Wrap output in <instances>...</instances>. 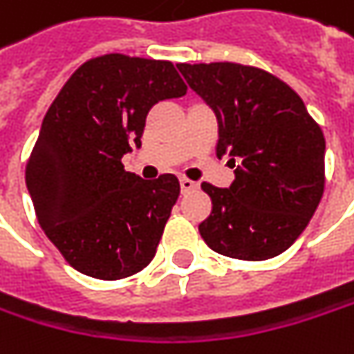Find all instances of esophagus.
Returning a JSON list of instances; mask_svg holds the SVG:
<instances>
[{"mask_svg": "<svg viewBox=\"0 0 354 354\" xmlns=\"http://www.w3.org/2000/svg\"><path fill=\"white\" fill-rule=\"evenodd\" d=\"M179 183H181V191H183V193H189V191L197 189V183H195V181H191V179H187V177H181V179H179Z\"/></svg>", "mask_w": 354, "mask_h": 354, "instance_id": "1", "label": "esophagus"}]
</instances>
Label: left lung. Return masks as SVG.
Here are the masks:
<instances>
[{
	"label": "left lung",
	"mask_w": 354,
	"mask_h": 354,
	"mask_svg": "<svg viewBox=\"0 0 354 354\" xmlns=\"http://www.w3.org/2000/svg\"><path fill=\"white\" fill-rule=\"evenodd\" d=\"M189 87L215 111L217 157L231 187L203 183L211 215L199 225L219 255L265 261L287 251L325 191V137L303 99L271 73L239 63H179Z\"/></svg>",
	"instance_id": "obj_1"
}]
</instances>
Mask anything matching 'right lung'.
Masks as SVG:
<instances>
[{
  "label": "right lung",
  "mask_w": 354,
  "mask_h": 354,
  "mask_svg": "<svg viewBox=\"0 0 354 354\" xmlns=\"http://www.w3.org/2000/svg\"><path fill=\"white\" fill-rule=\"evenodd\" d=\"M187 85L171 62L109 53L67 80L44 117L26 185L37 221L80 273L117 281L155 257L179 181H145L121 157L141 147L145 117Z\"/></svg>",
  "instance_id": "obj_1"
}]
</instances>
